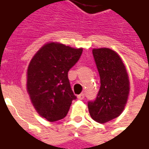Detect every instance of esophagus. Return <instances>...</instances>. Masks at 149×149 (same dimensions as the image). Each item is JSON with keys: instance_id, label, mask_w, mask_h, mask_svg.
Returning a JSON list of instances; mask_svg holds the SVG:
<instances>
[{"instance_id": "34e87169", "label": "esophagus", "mask_w": 149, "mask_h": 149, "mask_svg": "<svg viewBox=\"0 0 149 149\" xmlns=\"http://www.w3.org/2000/svg\"><path fill=\"white\" fill-rule=\"evenodd\" d=\"M77 98L79 99V100H84V94H81V95H78Z\"/></svg>"}]
</instances>
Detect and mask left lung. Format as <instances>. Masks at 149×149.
Instances as JSON below:
<instances>
[{
	"label": "left lung",
	"mask_w": 149,
	"mask_h": 149,
	"mask_svg": "<svg viewBox=\"0 0 149 149\" xmlns=\"http://www.w3.org/2000/svg\"><path fill=\"white\" fill-rule=\"evenodd\" d=\"M100 77V89L95 101L88 102L89 114L100 123L118 117L129 94V74L120 56L109 48L93 49Z\"/></svg>",
	"instance_id": "obj_1"
}]
</instances>
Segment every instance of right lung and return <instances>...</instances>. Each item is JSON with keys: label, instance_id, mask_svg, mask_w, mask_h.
I'll use <instances>...</instances> for the list:
<instances>
[{"label": "right lung", "instance_id": "add662e5", "mask_svg": "<svg viewBox=\"0 0 149 149\" xmlns=\"http://www.w3.org/2000/svg\"><path fill=\"white\" fill-rule=\"evenodd\" d=\"M83 49L57 42L44 45L31 60L27 70V92L37 113L49 122L65 117L76 96L68 72L80 58Z\"/></svg>", "mask_w": 149, "mask_h": 149}]
</instances>
